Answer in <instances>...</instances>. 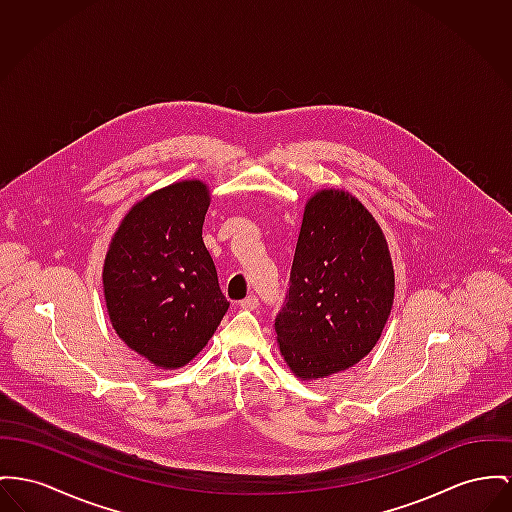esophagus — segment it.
I'll list each match as a JSON object with an SVG mask.
<instances>
[{"mask_svg":"<svg viewBox=\"0 0 512 512\" xmlns=\"http://www.w3.org/2000/svg\"><path fill=\"white\" fill-rule=\"evenodd\" d=\"M239 305L240 308H244V310H256V308L260 307V301H258L256 295H248L246 299L240 301Z\"/></svg>","mask_w":512,"mask_h":512,"instance_id":"esophagus-1","label":"esophagus"}]
</instances>
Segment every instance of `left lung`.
Wrapping results in <instances>:
<instances>
[{
  "mask_svg": "<svg viewBox=\"0 0 512 512\" xmlns=\"http://www.w3.org/2000/svg\"><path fill=\"white\" fill-rule=\"evenodd\" d=\"M394 264L373 213L355 196L322 188L307 200L289 293L275 318L291 373L320 380L371 353L394 305Z\"/></svg>",
  "mask_w": 512,
  "mask_h": 512,
  "instance_id": "8db88e82",
  "label": "left lung"
}]
</instances>
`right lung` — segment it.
Listing matches in <instances>:
<instances>
[{
    "label": "right lung",
    "instance_id": "right-lung-1",
    "mask_svg": "<svg viewBox=\"0 0 512 512\" xmlns=\"http://www.w3.org/2000/svg\"><path fill=\"white\" fill-rule=\"evenodd\" d=\"M209 202V186L196 178L147 194L124 215L104 256L110 324L159 369L188 365L229 308L202 239Z\"/></svg>",
    "mask_w": 512,
    "mask_h": 512
}]
</instances>
